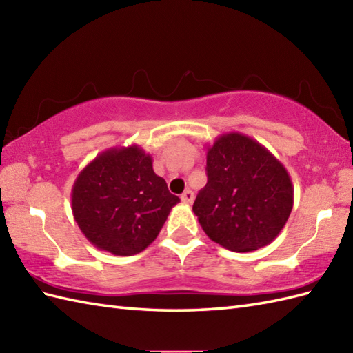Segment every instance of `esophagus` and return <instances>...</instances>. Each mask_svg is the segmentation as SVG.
I'll return each instance as SVG.
<instances>
[{
    "label": "esophagus",
    "instance_id": "34e87169",
    "mask_svg": "<svg viewBox=\"0 0 353 353\" xmlns=\"http://www.w3.org/2000/svg\"><path fill=\"white\" fill-rule=\"evenodd\" d=\"M181 199H182V201H183L185 205H191L192 201H194V192L191 190H186L181 196Z\"/></svg>",
    "mask_w": 353,
    "mask_h": 353
}]
</instances>
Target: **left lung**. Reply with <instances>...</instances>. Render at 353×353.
<instances>
[{
	"instance_id": "1",
	"label": "left lung",
	"mask_w": 353,
	"mask_h": 353,
	"mask_svg": "<svg viewBox=\"0 0 353 353\" xmlns=\"http://www.w3.org/2000/svg\"><path fill=\"white\" fill-rule=\"evenodd\" d=\"M208 183L192 211L205 234L232 252H253L281 234L294 203L283 165L243 133L220 134L206 154Z\"/></svg>"
}]
</instances>
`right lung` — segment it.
Masks as SVG:
<instances>
[{"label": "right lung", "mask_w": 353, "mask_h": 353, "mask_svg": "<svg viewBox=\"0 0 353 353\" xmlns=\"http://www.w3.org/2000/svg\"><path fill=\"white\" fill-rule=\"evenodd\" d=\"M179 201L139 145L100 153L80 171L71 192L80 230L97 249L117 256L147 249Z\"/></svg>", "instance_id": "1"}]
</instances>
